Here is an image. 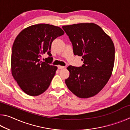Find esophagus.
<instances>
[{"instance_id":"1","label":"esophagus","mask_w":130,"mask_h":130,"mask_svg":"<svg viewBox=\"0 0 130 130\" xmlns=\"http://www.w3.org/2000/svg\"><path fill=\"white\" fill-rule=\"evenodd\" d=\"M65 68V67H63V66H60V65H58V69H62L63 68Z\"/></svg>"}]
</instances>
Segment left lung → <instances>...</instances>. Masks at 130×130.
<instances>
[{
  "label": "left lung",
  "mask_w": 130,
  "mask_h": 130,
  "mask_svg": "<svg viewBox=\"0 0 130 130\" xmlns=\"http://www.w3.org/2000/svg\"><path fill=\"white\" fill-rule=\"evenodd\" d=\"M73 45L74 55L82 56L81 67L70 65L69 77L65 84L80 98L98 94L106 85L112 72L115 46L110 37L93 23L63 26Z\"/></svg>",
  "instance_id": "obj_1"
}]
</instances>
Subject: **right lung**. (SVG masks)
Masks as SVG:
<instances>
[{"label": "right lung", "mask_w": 130, "mask_h": 130, "mask_svg": "<svg viewBox=\"0 0 130 130\" xmlns=\"http://www.w3.org/2000/svg\"><path fill=\"white\" fill-rule=\"evenodd\" d=\"M62 28L49 24H37L23 29L15 38L12 47L11 67L13 77L28 95L38 96L51 83L57 67L52 61H41L44 54L52 58V43L62 36Z\"/></svg>", "instance_id": "1"}]
</instances>
